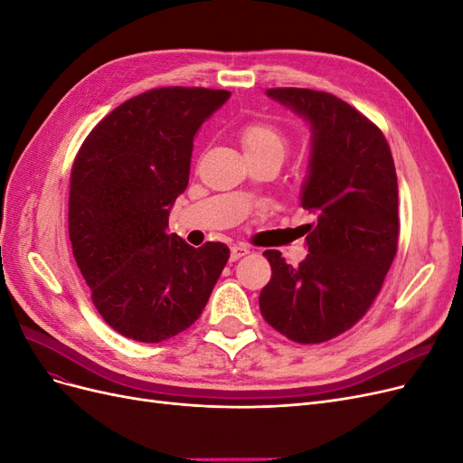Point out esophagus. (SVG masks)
Listing matches in <instances>:
<instances>
[{"mask_svg":"<svg viewBox=\"0 0 463 463\" xmlns=\"http://www.w3.org/2000/svg\"><path fill=\"white\" fill-rule=\"evenodd\" d=\"M245 255H249V247H245V245H233L230 249V259L232 260H237V259H241Z\"/></svg>","mask_w":463,"mask_h":463,"instance_id":"obj_1","label":"esophagus"}]
</instances>
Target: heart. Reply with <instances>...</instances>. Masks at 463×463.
<instances>
[{
	"mask_svg": "<svg viewBox=\"0 0 463 463\" xmlns=\"http://www.w3.org/2000/svg\"><path fill=\"white\" fill-rule=\"evenodd\" d=\"M241 146L245 156H257V154H276L284 158L288 150V137L282 129L272 123L255 121L249 123L241 131Z\"/></svg>",
	"mask_w": 463,
	"mask_h": 463,
	"instance_id": "b5f03b06",
	"label": "heart"
}]
</instances>
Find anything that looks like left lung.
<instances>
[{"label": "left lung", "instance_id": "obj_1", "mask_svg": "<svg viewBox=\"0 0 463 463\" xmlns=\"http://www.w3.org/2000/svg\"><path fill=\"white\" fill-rule=\"evenodd\" d=\"M266 96L309 123V167L299 201L315 216L309 255L293 269L264 250L272 278L264 320L299 344H320L367 313L398 250V177L383 131L328 92L270 89Z\"/></svg>", "mask_w": 463, "mask_h": 463}]
</instances>
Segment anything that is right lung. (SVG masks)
I'll return each instance as SVG.
<instances>
[{
    "mask_svg": "<svg viewBox=\"0 0 463 463\" xmlns=\"http://www.w3.org/2000/svg\"><path fill=\"white\" fill-rule=\"evenodd\" d=\"M228 90L154 89L118 106L82 143L69 191V240L92 303L125 338L158 344L197 320L230 259L167 232L187 189L193 138Z\"/></svg>",
    "mask_w": 463,
    "mask_h": 463,
    "instance_id": "add662e5",
    "label": "right lung"
}]
</instances>
